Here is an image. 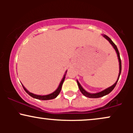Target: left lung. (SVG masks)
Wrapping results in <instances>:
<instances>
[{
  "label": "left lung",
  "mask_w": 133,
  "mask_h": 133,
  "mask_svg": "<svg viewBox=\"0 0 133 133\" xmlns=\"http://www.w3.org/2000/svg\"><path fill=\"white\" fill-rule=\"evenodd\" d=\"M103 37L104 38H106L107 40H108L109 42H110V44L112 45V46H113L114 49H115V51H116V53L117 54V57H118V59H119V76H118V77H117V80L116 81V82L115 83H114V84L112 85V86L109 87V88H108V89L104 90V91H101V92H99L98 93H95V94H91V93L86 92V91H85V90L82 88V86H81V84H79V82L77 81V84H78L79 90L81 91V92H82V94H83V95H84L85 96H86V97H89V98H98V97H103V96H106V95H107V94H109V93H110L111 91H112V90L114 89V88H115L117 82L119 80V78L121 72V61L119 52V51H118V49H117V46L116 45V44H114L112 41H111V39H110V38L108 37V36H107L106 35H103Z\"/></svg>",
  "instance_id": "8db88e82"
}]
</instances>
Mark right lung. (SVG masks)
<instances>
[{
	"instance_id": "obj_1",
	"label": "right lung",
	"mask_w": 133,
	"mask_h": 133,
	"mask_svg": "<svg viewBox=\"0 0 133 133\" xmlns=\"http://www.w3.org/2000/svg\"><path fill=\"white\" fill-rule=\"evenodd\" d=\"M67 71L65 72V74H66ZM65 74L64 76L63 79H62L61 82L60 84H59V87H58V88L56 90V91H54V92L51 93V94H48V95H45V96H40V95H36V94H32V93L29 92L27 90L25 89V88H24V86L22 85V87L23 88H24V89L25 90V91L26 92L27 94H29V95H30L31 97H34V98H36V99H41V100H49V99H54L56 98L57 96L59 95V94L60 93L61 91V88H62V84H63L64 81V79H65Z\"/></svg>"
}]
</instances>
